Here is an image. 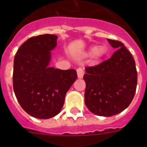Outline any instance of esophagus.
I'll return each instance as SVG.
<instances>
[{"label":"esophagus","mask_w":147,"mask_h":147,"mask_svg":"<svg viewBox=\"0 0 147 147\" xmlns=\"http://www.w3.org/2000/svg\"><path fill=\"white\" fill-rule=\"evenodd\" d=\"M76 72H77V76L79 79H82V78L83 77V76H84V74H85L84 71L82 69L81 67H79V68L76 70Z\"/></svg>","instance_id":"obj_1"}]
</instances>
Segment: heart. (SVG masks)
Here are the masks:
<instances>
[{
  "label": "heart",
  "instance_id": "1",
  "mask_svg": "<svg viewBox=\"0 0 147 147\" xmlns=\"http://www.w3.org/2000/svg\"><path fill=\"white\" fill-rule=\"evenodd\" d=\"M107 49L105 45H98L97 47H91L89 50V53H92L93 58L95 60L102 59L107 54Z\"/></svg>",
  "mask_w": 147,
  "mask_h": 147
}]
</instances>
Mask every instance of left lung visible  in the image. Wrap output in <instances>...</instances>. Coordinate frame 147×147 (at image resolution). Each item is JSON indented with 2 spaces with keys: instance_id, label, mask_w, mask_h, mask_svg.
I'll use <instances>...</instances> for the list:
<instances>
[{
  "instance_id": "obj_1",
  "label": "left lung",
  "mask_w": 147,
  "mask_h": 147,
  "mask_svg": "<svg viewBox=\"0 0 147 147\" xmlns=\"http://www.w3.org/2000/svg\"><path fill=\"white\" fill-rule=\"evenodd\" d=\"M118 49L110 59L85 68V102L88 110L110 117L125 110L134 98L138 74L136 62L124 43L107 39Z\"/></svg>"
}]
</instances>
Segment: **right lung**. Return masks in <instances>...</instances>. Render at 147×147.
<instances>
[{
	"instance_id": "obj_1",
	"label": "right lung",
	"mask_w": 147,
	"mask_h": 147,
	"mask_svg": "<svg viewBox=\"0 0 147 147\" xmlns=\"http://www.w3.org/2000/svg\"><path fill=\"white\" fill-rule=\"evenodd\" d=\"M57 39V35L49 34L31 37L19 48L14 59L16 98L27 113L37 119H50L60 112L66 93L77 78L76 70L49 66Z\"/></svg>"
}]
</instances>
